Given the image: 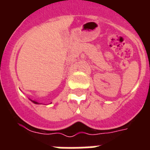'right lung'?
Returning <instances> with one entry per match:
<instances>
[{"mask_svg": "<svg viewBox=\"0 0 150 150\" xmlns=\"http://www.w3.org/2000/svg\"><path fill=\"white\" fill-rule=\"evenodd\" d=\"M29 100H31L32 102L33 103H35V104H41L40 103H39V102H37V101H36V100H31V99H29Z\"/></svg>", "mask_w": 150, "mask_h": 150, "instance_id": "obj_1", "label": "right lung"}]
</instances>
